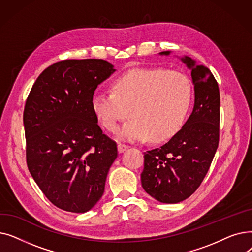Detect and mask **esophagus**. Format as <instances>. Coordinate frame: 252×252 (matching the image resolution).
I'll return each mask as SVG.
<instances>
[{"label":"esophagus","mask_w":252,"mask_h":252,"mask_svg":"<svg viewBox=\"0 0 252 252\" xmlns=\"http://www.w3.org/2000/svg\"><path fill=\"white\" fill-rule=\"evenodd\" d=\"M129 148V146L128 145H126V144H122V143H119L118 145H117V149H118V152L119 153H123V152H125L126 149H128Z\"/></svg>","instance_id":"obj_1"}]
</instances>
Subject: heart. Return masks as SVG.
<instances>
[{
  "mask_svg": "<svg viewBox=\"0 0 252 252\" xmlns=\"http://www.w3.org/2000/svg\"><path fill=\"white\" fill-rule=\"evenodd\" d=\"M192 84L181 72L165 68H136L116 76L112 90L99 89L92 98V108L104 127L115 133L128 115L133 116L119 130L128 141H164L181 129L192 103Z\"/></svg>",
  "mask_w": 252,
  "mask_h": 252,
  "instance_id": "1",
  "label": "heart"
}]
</instances>
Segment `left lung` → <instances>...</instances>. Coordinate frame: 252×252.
<instances>
[{
	"mask_svg": "<svg viewBox=\"0 0 252 252\" xmlns=\"http://www.w3.org/2000/svg\"><path fill=\"white\" fill-rule=\"evenodd\" d=\"M161 54L168 55L164 51ZM192 70L195 104L187 123L161 147L144 152L142 187L162 203H178L201 185L220 141V90L211 71L183 58Z\"/></svg>",
	"mask_w": 252,
	"mask_h": 252,
	"instance_id": "obj_1",
	"label": "left lung"
}]
</instances>
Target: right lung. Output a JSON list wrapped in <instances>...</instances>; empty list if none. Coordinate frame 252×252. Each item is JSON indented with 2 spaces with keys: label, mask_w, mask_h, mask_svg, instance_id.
<instances>
[{
  "label": "right lung",
  "mask_w": 252,
  "mask_h": 252,
  "mask_svg": "<svg viewBox=\"0 0 252 252\" xmlns=\"http://www.w3.org/2000/svg\"><path fill=\"white\" fill-rule=\"evenodd\" d=\"M103 59H67L50 65L26 99V163L56 207L82 214L104 193L116 142L103 134L92 108L99 84L114 72Z\"/></svg>",
  "instance_id": "obj_1"
}]
</instances>
